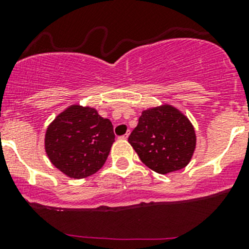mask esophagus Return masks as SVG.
I'll use <instances>...</instances> for the list:
<instances>
[{
	"label": "esophagus",
	"instance_id": "obj_1",
	"mask_svg": "<svg viewBox=\"0 0 249 249\" xmlns=\"http://www.w3.org/2000/svg\"><path fill=\"white\" fill-rule=\"evenodd\" d=\"M127 137H129V132H126V134H125V135L120 136V139H122V140H127Z\"/></svg>",
	"mask_w": 249,
	"mask_h": 249
}]
</instances>
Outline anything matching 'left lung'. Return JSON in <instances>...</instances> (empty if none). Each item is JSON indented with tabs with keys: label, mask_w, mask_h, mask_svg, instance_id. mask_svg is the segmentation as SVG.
I'll return each mask as SVG.
<instances>
[{
	"label": "left lung",
	"mask_w": 249,
	"mask_h": 249,
	"mask_svg": "<svg viewBox=\"0 0 249 249\" xmlns=\"http://www.w3.org/2000/svg\"><path fill=\"white\" fill-rule=\"evenodd\" d=\"M129 143L145 166L166 175L189 164L196 147V135L180 110L162 105L143 110Z\"/></svg>",
	"instance_id": "left-lung-1"
}]
</instances>
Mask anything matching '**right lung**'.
Listing matches in <instances>:
<instances>
[{"mask_svg":"<svg viewBox=\"0 0 249 249\" xmlns=\"http://www.w3.org/2000/svg\"><path fill=\"white\" fill-rule=\"evenodd\" d=\"M114 137L109 119L91 107L72 105L50 123L44 148L57 170L80 179L104 166Z\"/></svg>","mask_w":249,"mask_h":249,"instance_id":"right-lung-1","label":"right lung"}]
</instances>
